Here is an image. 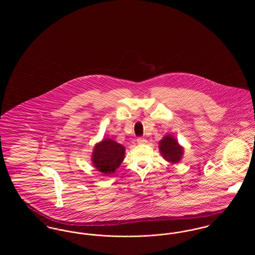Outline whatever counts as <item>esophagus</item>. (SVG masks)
Instances as JSON below:
<instances>
[{"mask_svg":"<svg viewBox=\"0 0 255 255\" xmlns=\"http://www.w3.org/2000/svg\"><path fill=\"white\" fill-rule=\"evenodd\" d=\"M136 142H137L138 144H145L146 142H147V140H146L144 137H137Z\"/></svg>","mask_w":255,"mask_h":255,"instance_id":"obj_1","label":"esophagus"}]
</instances>
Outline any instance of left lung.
Here are the masks:
<instances>
[{"label":"left lung","mask_w":255,"mask_h":255,"mask_svg":"<svg viewBox=\"0 0 255 255\" xmlns=\"http://www.w3.org/2000/svg\"><path fill=\"white\" fill-rule=\"evenodd\" d=\"M158 144L161 156L168 162L175 164L181 160L183 155V148L173 135H165Z\"/></svg>","instance_id":"left-lung-1"}]
</instances>
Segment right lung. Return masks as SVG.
<instances>
[{
    "label": "right lung",
    "mask_w": 255,
    "mask_h": 255,
    "mask_svg": "<svg viewBox=\"0 0 255 255\" xmlns=\"http://www.w3.org/2000/svg\"><path fill=\"white\" fill-rule=\"evenodd\" d=\"M124 155L125 148L123 145L111 138H103L102 141L95 146L92 161L97 171L110 175L120 167Z\"/></svg>",
    "instance_id": "right-lung-1"
}]
</instances>
